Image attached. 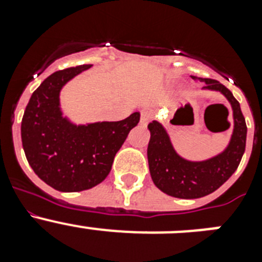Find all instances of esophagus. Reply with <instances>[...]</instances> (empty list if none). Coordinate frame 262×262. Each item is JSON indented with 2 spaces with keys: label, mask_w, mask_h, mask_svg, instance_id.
<instances>
[{
  "label": "esophagus",
  "mask_w": 262,
  "mask_h": 262,
  "mask_svg": "<svg viewBox=\"0 0 262 262\" xmlns=\"http://www.w3.org/2000/svg\"><path fill=\"white\" fill-rule=\"evenodd\" d=\"M152 118H154V113L151 110H143L142 117H140V123L147 124L148 122H151Z\"/></svg>",
  "instance_id": "1"
}]
</instances>
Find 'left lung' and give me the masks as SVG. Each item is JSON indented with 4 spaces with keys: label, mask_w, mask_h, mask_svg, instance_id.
I'll return each instance as SVG.
<instances>
[{
    "label": "left lung",
    "mask_w": 262,
    "mask_h": 262,
    "mask_svg": "<svg viewBox=\"0 0 262 262\" xmlns=\"http://www.w3.org/2000/svg\"><path fill=\"white\" fill-rule=\"evenodd\" d=\"M205 82L203 89L217 90L224 94L233 111V133L228 147L221 155L206 161H187L174 151L165 128L154 120L148 124L151 139L147 156L154 184L163 193L176 198L194 200L209 195L235 173L245 151L247 124L240 103L219 81L194 77Z\"/></svg>",
    "instance_id": "1"
}]
</instances>
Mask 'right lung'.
<instances>
[{
  "mask_svg": "<svg viewBox=\"0 0 262 262\" xmlns=\"http://www.w3.org/2000/svg\"><path fill=\"white\" fill-rule=\"evenodd\" d=\"M90 64L57 71L32 93L20 124V136L30 166L40 180L59 191L92 189L107 177L117 152L140 113L119 122L76 126L62 117L60 90Z\"/></svg>",
  "mask_w": 262,
  "mask_h": 262,
  "instance_id": "obj_1",
  "label": "right lung"
}]
</instances>
